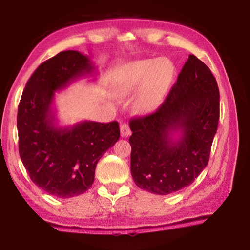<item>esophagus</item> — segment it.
<instances>
[{"label": "esophagus", "mask_w": 250, "mask_h": 250, "mask_svg": "<svg viewBox=\"0 0 250 250\" xmlns=\"http://www.w3.org/2000/svg\"><path fill=\"white\" fill-rule=\"evenodd\" d=\"M120 132H121V137H124V138L129 137V135L131 134L130 126L126 124H121L120 125Z\"/></svg>", "instance_id": "34e87169"}]
</instances>
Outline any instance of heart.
Segmentation results:
<instances>
[{"instance_id": "b5f03b06", "label": "heart", "mask_w": 250, "mask_h": 250, "mask_svg": "<svg viewBox=\"0 0 250 250\" xmlns=\"http://www.w3.org/2000/svg\"><path fill=\"white\" fill-rule=\"evenodd\" d=\"M173 77L174 66L167 58L143 59L124 67L113 87L119 97L130 96L139 90L135 108L142 113H151L162 104Z\"/></svg>"}]
</instances>
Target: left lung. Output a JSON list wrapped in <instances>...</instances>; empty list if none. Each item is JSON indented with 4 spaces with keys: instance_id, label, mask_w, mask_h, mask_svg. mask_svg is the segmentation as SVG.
Wrapping results in <instances>:
<instances>
[{
    "instance_id": "left-lung-1",
    "label": "left lung",
    "mask_w": 250,
    "mask_h": 250,
    "mask_svg": "<svg viewBox=\"0 0 250 250\" xmlns=\"http://www.w3.org/2000/svg\"><path fill=\"white\" fill-rule=\"evenodd\" d=\"M218 120L216 79L204 62L189 55L162 105L130 121L134 183L159 195L193 183L208 163Z\"/></svg>"
}]
</instances>
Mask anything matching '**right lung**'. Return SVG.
Segmentation results:
<instances>
[{
  "label": "right lung",
  "mask_w": 250,
  "mask_h": 250,
  "mask_svg": "<svg viewBox=\"0 0 250 250\" xmlns=\"http://www.w3.org/2000/svg\"><path fill=\"white\" fill-rule=\"evenodd\" d=\"M90 58L65 50L41 64L25 86L18 111L19 150L31 180L50 195L68 198L91 188L101 156L119 140L117 121L58 125L55 92L94 77Z\"/></svg>",
  "instance_id": "add662e5"
}]
</instances>
